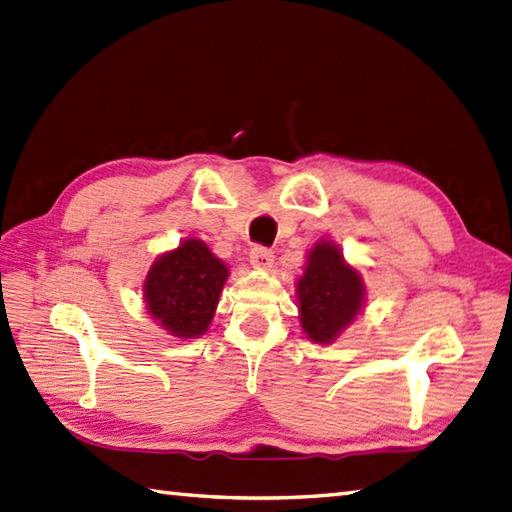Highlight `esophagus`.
Returning a JSON list of instances; mask_svg holds the SVG:
<instances>
[{
    "mask_svg": "<svg viewBox=\"0 0 512 512\" xmlns=\"http://www.w3.org/2000/svg\"><path fill=\"white\" fill-rule=\"evenodd\" d=\"M249 263L258 269H269L274 265V252L263 245H256L252 247V252H249Z\"/></svg>",
    "mask_w": 512,
    "mask_h": 512,
    "instance_id": "esophagus-1",
    "label": "esophagus"
}]
</instances>
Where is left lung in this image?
I'll return each mask as SVG.
<instances>
[{
  "instance_id": "obj_1",
  "label": "left lung",
  "mask_w": 512,
  "mask_h": 512,
  "mask_svg": "<svg viewBox=\"0 0 512 512\" xmlns=\"http://www.w3.org/2000/svg\"><path fill=\"white\" fill-rule=\"evenodd\" d=\"M300 324L315 344H333L366 302L361 274L331 241L315 243L298 280Z\"/></svg>"
}]
</instances>
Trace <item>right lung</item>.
Listing matches in <instances>:
<instances>
[{
  "label": "right lung",
  "instance_id": "right-lung-1",
  "mask_svg": "<svg viewBox=\"0 0 512 512\" xmlns=\"http://www.w3.org/2000/svg\"><path fill=\"white\" fill-rule=\"evenodd\" d=\"M230 269L199 238H186L151 265L144 280L146 311L164 331L192 339L208 331Z\"/></svg>",
  "mask_w": 512,
  "mask_h": 512
}]
</instances>
